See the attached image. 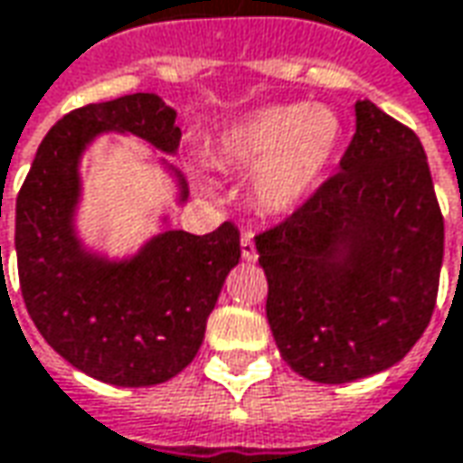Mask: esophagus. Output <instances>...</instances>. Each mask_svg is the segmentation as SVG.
<instances>
[{
  "instance_id": "34e87169",
  "label": "esophagus",
  "mask_w": 463,
  "mask_h": 463,
  "mask_svg": "<svg viewBox=\"0 0 463 463\" xmlns=\"http://www.w3.org/2000/svg\"><path fill=\"white\" fill-rule=\"evenodd\" d=\"M241 257H244L247 262H257V247H254L252 232H244V234H241Z\"/></svg>"
}]
</instances>
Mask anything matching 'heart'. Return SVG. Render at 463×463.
I'll use <instances>...</instances> for the list:
<instances>
[{"label": "heart", "mask_w": 463, "mask_h": 463, "mask_svg": "<svg viewBox=\"0 0 463 463\" xmlns=\"http://www.w3.org/2000/svg\"><path fill=\"white\" fill-rule=\"evenodd\" d=\"M341 139L339 117L326 107H265L232 124L219 139V160L234 170H254V198L269 211L303 203Z\"/></svg>", "instance_id": "b5f03b06"}]
</instances>
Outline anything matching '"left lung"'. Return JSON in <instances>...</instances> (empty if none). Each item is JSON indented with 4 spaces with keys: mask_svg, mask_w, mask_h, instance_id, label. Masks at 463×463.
I'll list each match as a JSON object with an SVG mask.
<instances>
[{
    "mask_svg": "<svg viewBox=\"0 0 463 463\" xmlns=\"http://www.w3.org/2000/svg\"><path fill=\"white\" fill-rule=\"evenodd\" d=\"M339 173L257 234L268 321L300 377L344 384L398 364L436 308L443 216L411 127L356 101Z\"/></svg>",
    "mask_w": 463,
    "mask_h": 463,
    "instance_id": "left-lung-1",
    "label": "left lung"
}]
</instances>
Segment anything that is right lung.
Masks as SVG:
<instances>
[{"label": "right lung", "mask_w": 463, "mask_h": 463, "mask_svg": "<svg viewBox=\"0 0 463 463\" xmlns=\"http://www.w3.org/2000/svg\"><path fill=\"white\" fill-rule=\"evenodd\" d=\"M101 132L135 135L167 155L181 145L175 109L157 94L65 114L40 142L17 195L20 288L37 331L68 364L117 387H147L167 383L198 354L206 318L241 257L239 229L224 222L203 237L167 229L122 262L86 252L73 226L79 163ZM175 178L185 201L178 170Z\"/></svg>", "instance_id": "1"}]
</instances>
